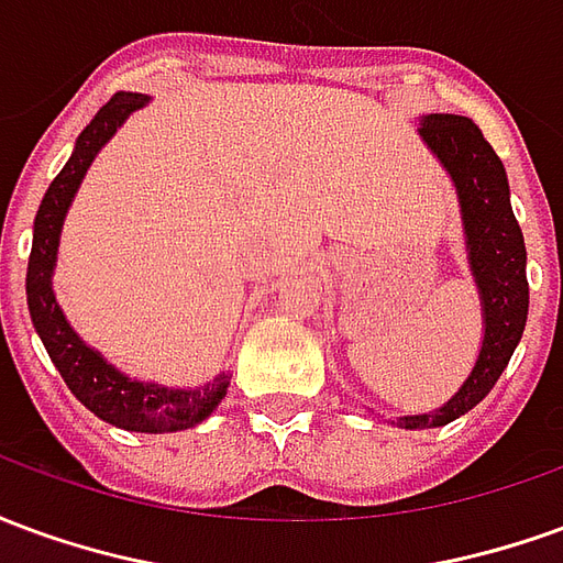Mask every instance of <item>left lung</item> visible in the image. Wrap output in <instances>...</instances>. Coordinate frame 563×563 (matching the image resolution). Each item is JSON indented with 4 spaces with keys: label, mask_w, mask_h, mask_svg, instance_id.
I'll list each match as a JSON object with an SVG mask.
<instances>
[{
    "label": "left lung",
    "mask_w": 563,
    "mask_h": 563,
    "mask_svg": "<svg viewBox=\"0 0 563 563\" xmlns=\"http://www.w3.org/2000/svg\"><path fill=\"white\" fill-rule=\"evenodd\" d=\"M419 139L446 168L461 208L467 265L483 307V343L471 374L443 407L431 413L398 416L391 424L407 431L440 428L459 419L495 389L528 322V253L519 222L509 205L504 162L479 126L459 114H428L419 120Z\"/></svg>",
    "instance_id": "8db88e82"
}]
</instances>
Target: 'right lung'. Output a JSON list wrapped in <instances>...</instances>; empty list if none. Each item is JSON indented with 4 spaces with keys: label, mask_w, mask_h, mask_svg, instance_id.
<instances>
[{
    "label": "right lung",
    "mask_w": 563,
    "mask_h": 563,
    "mask_svg": "<svg viewBox=\"0 0 563 563\" xmlns=\"http://www.w3.org/2000/svg\"><path fill=\"white\" fill-rule=\"evenodd\" d=\"M147 102L150 96H144V92H117L111 102L99 108V114L92 117L90 126L80 132L63 172L56 174L54 184L47 186L42 208L35 213V225H32L26 305H30L32 325L38 331L51 362L63 374L71 395L90 413L99 416L102 422L123 428V431L172 434V431H186V428H196L198 422H205L225 398L232 377L220 371L208 383L184 386V389L132 379L71 329V322L66 319L54 295L56 253H59V234H63L68 208L78 196L80 184L90 172L92 159L99 156V150L114 139L117 129Z\"/></svg>",
    "instance_id": "add662e5"
}]
</instances>
